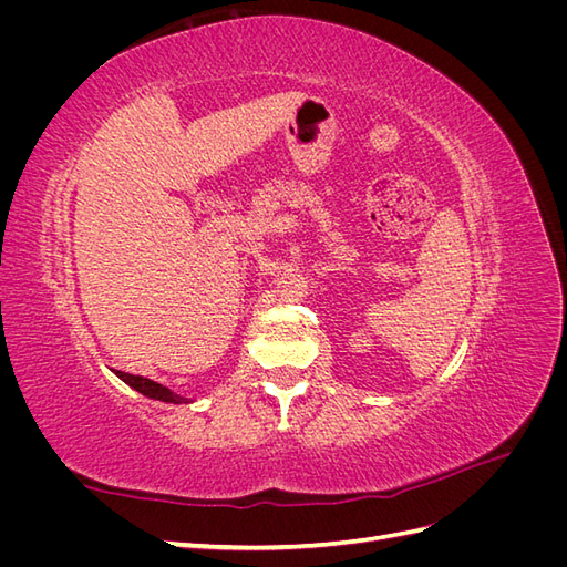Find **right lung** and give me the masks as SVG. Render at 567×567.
Here are the masks:
<instances>
[{
	"instance_id": "1",
	"label": "right lung",
	"mask_w": 567,
	"mask_h": 567,
	"mask_svg": "<svg viewBox=\"0 0 567 567\" xmlns=\"http://www.w3.org/2000/svg\"><path fill=\"white\" fill-rule=\"evenodd\" d=\"M120 379H123L127 385H132L134 390H140L142 394H146V398H153V400H161V402H173V404H182L186 402V398H182V394L167 390L165 385L151 381V379H144V375H134V373H125V371H115Z\"/></svg>"
}]
</instances>
